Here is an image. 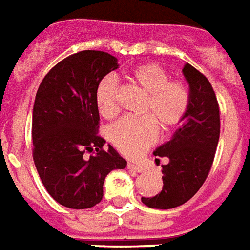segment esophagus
<instances>
[{
    "label": "esophagus",
    "instance_id": "34e87169",
    "mask_svg": "<svg viewBox=\"0 0 250 250\" xmlns=\"http://www.w3.org/2000/svg\"><path fill=\"white\" fill-rule=\"evenodd\" d=\"M128 169H132V171H136V172H143L144 168L139 166V164H133V163H128Z\"/></svg>",
    "mask_w": 250,
    "mask_h": 250
}]
</instances>
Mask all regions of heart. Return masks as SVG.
Returning <instances> with one entry per match:
<instances>
[{
	"mask_svg": "<svg viewBox=\"0 0 250 250\" xmlns=\"http://www.w3.org/2000/svg\"><path fill=\"white\" fill-rule=\"evenodd\" d=\"M130 79L145 94L143 113L148 117H126L110 128L109 137L126 156H139L157 140V126L169 132L185 120L190 106V91L183 81L169 79L168 72L156 63H146L132 70ZM95 102L104 117L118 110V84L116 78H104L95 91Z\"/></svg>",
	"mask_w": 250,
	"mask_h": 250,
	"instance_id": "1",
	"label": "heart"
}]
</instances>
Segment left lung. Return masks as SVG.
<instances>
[{"label": "left lung", "mask_w": 250, "mask_h": 250, "mask_svg": "<svg viewBox=\"0 0 250 250\" xmlns=\"http://www.w3.org/2000/svg\"><path fill=\"white\" fill-rule=\"evenodd\" d=\"M183 75L190 86V106L182 126L153 155L167 159L162 166L163 188L141 198L152 208H173L195 195L211 169L219 140V106L213 86L202 72L186 63Z\"/></svg>", "instance_id": "obj_1"}]
</instances>
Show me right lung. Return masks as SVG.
<instances>
[{
	"instance_id": "obj_1",
	"label": "right lung",
	"mask_w": 250,
	"mask_h": 250,
	"mask_svg": "<svg viewBox=\"0 0 250 250\" xmlns=\"http://www.w3.org/2000/svg\"><path fill=\"white\" fill-rule=\"evenodd\" d=\"M118 68L114 56L81 51L52 67L39 86L32 114L33 162L45 190L68 208H88L102 201L104 182L126 160L111 145L104 149L98 83ZM93 152L86 157L85 153Z\"/></svg>"
}]
</instances>
